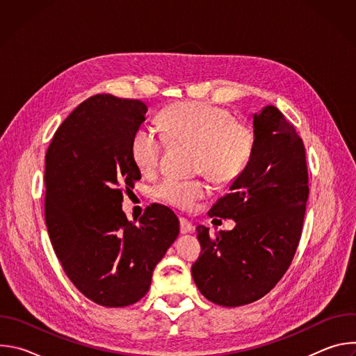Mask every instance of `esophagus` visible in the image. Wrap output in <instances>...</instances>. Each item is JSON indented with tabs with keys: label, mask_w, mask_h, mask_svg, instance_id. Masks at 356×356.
Returning <instances> with one entry per match:
<instances>
[{
	"label": "esophagus",
	"mask_w": 356,
	"mask_h": 356,
	"mask_svg": "<svg viewBox=\"0 0 356 356\" xmlns=\"http://www.w3.org/2000/svg\"><path fill=\"white\" fill-rule=\"evenodd\" d=\"M194 231V225L187 218H180V232L181 234H190Z\"/></svg>",
	"instance_id": "esophagus-1"
}]
</instances>
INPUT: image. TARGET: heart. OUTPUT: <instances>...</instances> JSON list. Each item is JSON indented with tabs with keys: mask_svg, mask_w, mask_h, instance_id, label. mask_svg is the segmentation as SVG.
<instances>
[{
	"mask_svg": "<svg viewBox=\"0 0 356 356\" xmlns=\"http://www.w3.org/2000/svg\"><path fill=\"white\" fill-rule=\"evenodd\" d=\"M161 125L165 136L146 124L132 135L131 155L142 173L150 175L158 169L168 138L195 143L194 169L207 172L217 183H229L242 173L255 145V134L246 122L235 121L227 108L200 101L170 106L162 114ZM154 193L172 207L190 210L209 193V186L204 179L168 176Z\"/></svg>",
	"mask_w": 356,
	"mask_h": 356,
	"instance_id": "heart-1",
	"label": "heart"
}]
</instances>
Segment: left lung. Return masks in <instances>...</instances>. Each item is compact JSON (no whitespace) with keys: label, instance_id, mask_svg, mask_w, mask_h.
<instances>
[{"label":"left lung","instance_id":"8db88e82","mask_svg":"<svg viewBox=\"0 0 356 356\" xmlns=\"http://www.w3.org/2000/svg\"><path fill=\"white\" fill-rule=\"evenodd\" d=\"M252 156L218 198L210 217L231 218L214 235L197 227L201 245L191 268L200 293L224 307L268 294L289 269L300 242L309 198L306 149L294 127L273 106L253 114Z\"/></svg>","mask_w":356,"mask_h":356}]
</instances>
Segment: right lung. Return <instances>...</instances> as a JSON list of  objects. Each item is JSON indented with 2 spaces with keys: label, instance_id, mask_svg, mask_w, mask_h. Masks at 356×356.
Masks as SVG:
<instances>
[{
  "label": "right lung",
  "instance_id": "1",
  "mask_svg": "<svg viewBox=\"0 0 356 356\" xmlns=\"http://www.w3.org/2000/svg\"><path fill=\"white\" fill-rule=\"evenodd\" d=\"M146 111L139 99L92 95L62 122L44 156L50 242L72 283L104 307L131 306L147 293L180 229L156 202L138 222L122 211L124 190L140 179L131 140Z\"/></svg>",
  "mask_w": 356,
  "mask_h": 356
}]
</instances>
